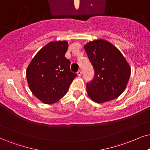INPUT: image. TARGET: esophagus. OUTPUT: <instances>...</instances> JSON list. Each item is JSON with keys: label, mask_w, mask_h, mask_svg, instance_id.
<instances>
[{"label": "esophagus", "mask_w": 150, "mask_h": 150, "mask_svg": "<svg viewBox=\"0 0 150 150\" xmlns=\"http://www.w3.org/2000/svg\"><path fill=\"white\" fill-rule=\"evenodd\" d=\"M77 75H78V76L80 77L81 75V74H82V73H81V71H80V70H79V71H77Z\"/></svg>", "instance_id": "esophagus-1"}]
</instances>
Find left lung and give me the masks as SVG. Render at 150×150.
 I'll return each instance as SVG.
<instances>
[{
    "instance_id": "8db88e82",
    "label": "left lung",
    "mask_w": 150,
    "mask_h": 150,
    "mask_svg": "<svg viewBox=\"0 0 150 150\" xmlns=\"http://www.w3.org/2000/svg\"><path fill=\"white\" fill-rule=\"evenodd\" d=\"M84 48L95 71L93 80L86 85L89 98L103 103L119 97L131 75L130 66L122 53L104 39L90 41Z\"/></svg>"
}]
</instances>
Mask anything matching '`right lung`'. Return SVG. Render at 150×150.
I'll return each instance as SVG.
<instances>
[{
    "label": "right lung",
    "mask_w": 150,
    "mask_h": 150,
    "mask_svg": "<svg viewBox=\"0 0 150 150\" xmlns=\"http://www.w3.org/2000/svg\"><path fill=\"white\" fill-rule=\"evenodd\" d=\"M68 41H51L35 56L26 70L28 86L35 97L45 104L59 101L67 93L76 73L70 70L65 57Z\"/></svg>",
    "instance_id": "right-lung-1"
}]
</instances>
